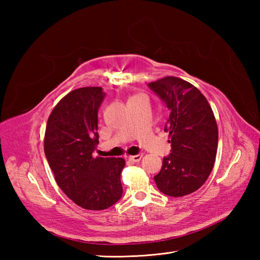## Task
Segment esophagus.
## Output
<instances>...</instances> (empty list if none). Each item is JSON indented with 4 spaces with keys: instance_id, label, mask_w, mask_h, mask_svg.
<instances>
[{
    "instance_id": "34e87169",
    "label": "esophagus",
    "mask_w": 260,
    "mask_h": 260,
    "mask_svg": "<svg viewBox=\"0 0 260 260\" xmlns=\"http://www.w3.org/2000/svg\"><path fill=\"white\" fill-rule=\"evenodd\" d=\"M142 156H143L142 154H137V155H131V156H128L127 158H128L129 161H132V162H140Z\"/></svg>"
}]
</instances>
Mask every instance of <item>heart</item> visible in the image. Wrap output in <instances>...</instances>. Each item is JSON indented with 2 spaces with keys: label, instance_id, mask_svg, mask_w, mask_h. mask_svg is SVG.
<instances>
[{
  "label": "heart",
  "instance_id": "obj_1",
  "mask_svg": "<svg viewBox=\"0 0 260 260\" xmlns=\"http://www.w3.org/2000/svg\"><path fill=\"white\" fill-rule=\"evenodd\" d=\"M139 97H143V96H142V95H135V96L132 97L131 99H135V98H139Z\"/></svg>",
  "mask_w": 260,
  "mask_h": 260
}]
</instances>
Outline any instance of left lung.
<instances>
[{
	"mask_svg": "<svg viewBox=\"0 0 260 260\" xmlns=\"http://www.w3.org/2000/svg\"><path fill=\"white\" fill-rule=\"evenodd\" d=\"M148 86L170 109L164 131L172 146L154 181L164 194L187 196L200 189L213 169L218 148L214 114L201 91L178 77H164Z\"/></svg>",
	"mask_w": 260,
	"mask_h": 260,
	"instance_id": "8db88e82",
	"label": "left lung"
}]
</instances>
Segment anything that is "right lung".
Masks as SVG:
<instances>
[{
  "label": "right lung",
  "mask_w": 260,
  "mask_h": 260,
  "mask_svg": "<svg viewBox=\"0 0 260 260\" xmlns=\"http://www.w3.org/2000/svg\"><path fill=\"white\" fill-rule=\"evenodd\" d=\"M102 87H82L67 93L49 116L45 154L64 194L86 210H105L123 194L121 157L93 156L98 144V108Z\"/></svg>",
  "instance_id": "1"
}]
</instances>
